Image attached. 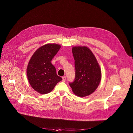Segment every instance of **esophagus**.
Listing matches in <instances>:
<instances>
[{"label":"esophagus","instance_id":"obj_1","mask_svg":"<svg viewBox=\"0 0 133 133\" xmlns=\"http://www.w3.org/2000/svg\"><path fill=\"white\" fill-rule=\"evenodd\" d=\"M62 78H63V82H65V81H66V78L65 76H64L62 77Z\"/></svg>","mask_w":133,"mask_h":133}]
</instances>
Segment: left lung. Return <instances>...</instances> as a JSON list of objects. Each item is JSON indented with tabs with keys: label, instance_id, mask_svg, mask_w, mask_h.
I'll use <instances>...</instances> for the list:
<instances>
[{
	"label": "left lung",
	"instance_id": "obj_1",
	"mask_svg": "<svg viewBox=\"0 0 133 133\" xmlns=\"http://www.w3.org/2000/svg\"><path fill=\"white\" fill-rule=\"evenodd\" d=\"M75 78L69 83L74 93L84 97L92 93L98 86L102 77L100 67L91 51L87 47H74Z\"/></svg>",
	"mask_w": 133,
	"mask_h": 133
}]
</instances>
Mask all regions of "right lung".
Masks as SVG:
<instances>
[{
  "instance_id": "obj_1",
  "label": "right lung",
  "mask_w": 133,
  "mask_h": 133,
  "mask_svg": "<svg viewBox=\"0 0 133 133\" xmlns=\"http://www.w3.org/2000/svg\"><path fill=\"white\" fill-rule=\"evenodd\" d=\"M60 48V45L55 44L43 46L35 52L29 62L27 68L29 83L40 94L49 93L62 80L50 62Z\"/></svg>"
}]
</instances>
